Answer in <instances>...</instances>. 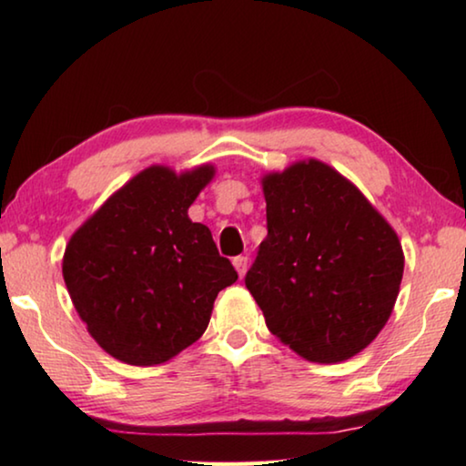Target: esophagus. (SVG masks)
I'll use <instances>...</instances> for the list:
<instances>
[{"label":"esophagus","mask_w":466,"mask_h":466,"mask_svg":"<svg viewBox=\"0 0 466 466\" xmlns=\"http://www.w3.org/2000/svg\"><path fill=\"white\" fill-rule=\"evenodd\" d=\"M234 269L238 271V275L240 278H244V273H247V267H248V258L244 257V255H240V257H234Z\"/></svg>","instance_id":"esophagus-1"}]
</instances>
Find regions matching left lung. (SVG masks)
Masks as SVG:
<instances>
[{
  "label": "left lung",
  "instance_id": "obj_1",
  "mask_svg": "<svg viewBox=\"0 0 466 466\" xmlns=\"http://www.w3.org/2000/svg\"><path fill=\"white\" fill-rule=\"evenodd\" d=\"M267 238L247 283L267 329L299 356L337 364L374 341L403 279V248L350 180L319 160L263 178Z\"/></svg>",
  "mask_w": 466,
  "mask_h": 466
}]
</instances>
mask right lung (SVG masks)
<instances>
[{
  "label": "right lung",
  "instance_id": "add662e5",
  "mask_svg": "<svg viewBox=\"0 0 466 466\" xmlns=\"http://www.w3.org/2000/svg\"><path fill=\"white\" fill-rule=\"evenodd\" d=\"M211 177V167L139 172L67 244L63 279L76 310L125 364H162L193 345L219 291L238 279L209 228L187 216Z\"/></svg>",
  "mask_w": 466,
  "mask_h": 466
}]
</instances>
